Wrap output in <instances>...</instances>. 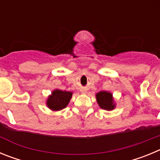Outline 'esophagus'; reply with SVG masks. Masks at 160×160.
I'll return each mask as SVG.
<instances>
[{"instance_id": "esophagus-1", "label": "esophagus", "mask_w": 160, "mask_h": 160, "mask_svg": "<svg viewBox=\"0 0 160 160\" xmlns=\"http://www.w3.org/2000/svg\"><path fill=\"white\" fill-rule=\"evenodd\" d=\"M80 91H81L82 94H86V93L87 92V88H82L81 90H80Z\"/></svg>"}]
</instances>
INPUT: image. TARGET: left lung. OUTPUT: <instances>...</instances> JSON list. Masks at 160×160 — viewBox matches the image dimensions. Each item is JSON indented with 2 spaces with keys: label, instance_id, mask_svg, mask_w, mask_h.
Listing matches in <instances>:
<instances>
[{
  "label": "left lung",
  "instance_id": "1",
  "mask_svg": "<svg viewBox=\"0 0 160 160\" xmlns=\"http://www.w3.org/2000/svg\"><path fill=\"white\" fill-rule=\"evenodd\" d=\"M97 102L101 108L107 111H111L114 108V104L113 102L112 94L106 91H100L96 94Z\"/></svg>",
  "mask_w": 160,
  "mask_h": 160
}]
</instances>
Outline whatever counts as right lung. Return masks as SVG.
Segmentation results:
<instances>
[{"instance_id":"obj_1","label":"right lung","mask_w":160,"mask_h":160,"mask_svg":"<svg viewBox=\"0 0 160 160\" xmlns=\"http://www.w3.org/2000/svg\"><path fill=\"white\" fill-rule=\"evenodd\" d=\"M72 97V93L55 90L47 100V106L53 111H60L66 108Z\"/></svg>"}]
</instances>
